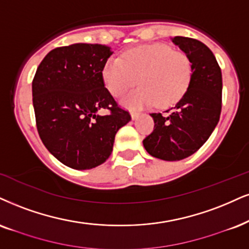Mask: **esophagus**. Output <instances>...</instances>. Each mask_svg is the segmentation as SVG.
Masks as SVG:
<instances>
[{
  "label": "esophagus",
  "instance_id": "1",
  "mask_svg": "<svg viewBox=\"0 0 249 249\" xmlns=\"http://www.w3.org/2000/svg\"><path fill=\"white\" fill-rule=\"evenodd\" d=\"M130 115H131V119H133V120H136L137 118H139L140 112H137V110H131V112H130Z\"/></svg>",
  "mask_w": 249,
  "mask_h": 249
}]
</instances>
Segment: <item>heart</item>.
Wrapping results in <instances>:
<instances>
[{
  "label": "heart",
  "instance_id": "obj_1",
  "mask_svg": "<svg viewBox=\"0 0 249 249\" xmlns=\"http://www.w3.org/2000/svg\"><path fill=\"white\" fill-rule=\"evenodd\" d=\"M192 77L193 66L188 55L164 44L131 48L122 59L107 60L103 69L106 88L115 97L122 96L139 79L142 88L122 99V104L131 108L155 103L159 107L174 105L185 96Z\"/></svg>",
  "mask_w": 249,
  "mask_h": 249
}]
</instances>
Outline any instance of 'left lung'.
<instances>
[{
  "instance_id": "1",
  "label": "left lung",
  "mask_w": 249,
  "mask_h": 249,
  "mask_svg": "<svg viewBox=\"0 0 249 249\" xmlns=\"http://www.w3.org/2000/svg\"><path fill=\"white\" fill-rule=\"evenodd\" d=\"M193 66L188 90L173 109L150 114L155 128L143 140L152 157L167 161L185 159L207 142L219 121L222 110V70L213 52L203 42L187 36L172 38Z\"/></svg>"
}]
</instances>
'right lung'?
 I'll list each match as a JSON object with an SVG mask.
<instances>
[{
    "label": "right lung",
    "mask_w": 249,
    "mask_h": 249,
    "mask_svg": "<svg viewBox=\"0 0 249 249\" xmlns=\"http://www.w3.org/2000/svg\"><path fill=\"white\" fill-rule=\"evenodd\" d=\"M113 54L98 44H73L51 51L32 82L36 129L57 160L75 170L106 161L115 134L131 116L105 88L103 69ZM99 109L110 114L99 116Z\"/></svg>",
    "instance_id": "right-lung-1"
}]
</instances>
